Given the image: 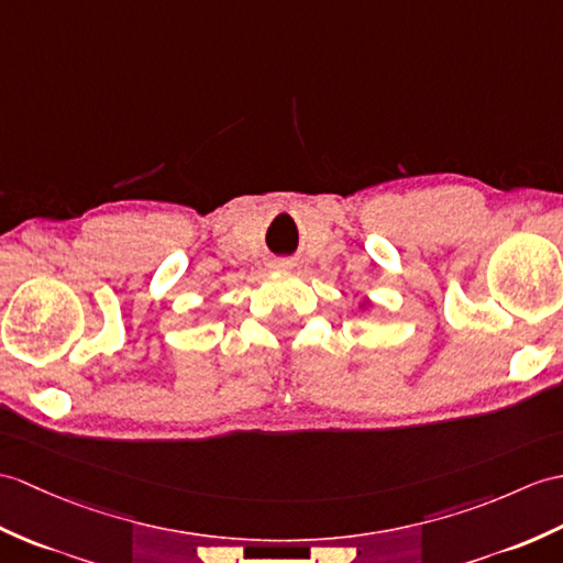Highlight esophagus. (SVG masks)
<instances>
[{"label":"esophagus","mask_w":563,"mask_h":563,"mask_svg":"<svg viewBox=\"0 0 563 563\" xmlns=\"http://www.w3.org/2000/svg\"><path fill=\"white\" fill-rule=\"evenodd\" d=\"M273 266H276V268H290L292 264H290V261H287V258H278Z\"/></svg>","instance_id":"34e87169"}]
</instances>
